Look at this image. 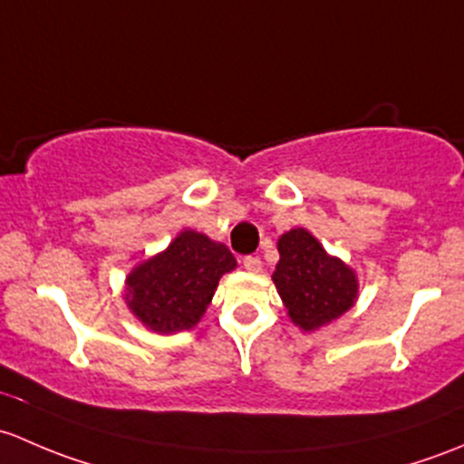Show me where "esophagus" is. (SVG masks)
Segmentation results:
<instances>
[{
  "instance_id": "obj_1",
  "label": "esophagus",
  "mask_w": 464,
  "mask_h": 464,
  "mask_svg": "<svg viewBox=\"0 0 464 464\" xmlns=\"http://www.w3.org/2000/svg\"><path fill=\"white\" fill-rule=\"evenodd\" d=\"M243 267H246L247 272H259L261 270V259H259V256H246V259H243Z\"/></svg>"
}]
</instances>
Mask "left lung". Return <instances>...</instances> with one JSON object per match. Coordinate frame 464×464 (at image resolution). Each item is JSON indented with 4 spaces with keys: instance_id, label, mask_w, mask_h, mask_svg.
Segmentation results:
<instances>
[{
    "instance_id": "obj_1",
    "label": "left lung",
    "mask_w": 464,
    "mask_h": 464,
    "mask_svg": "<svg viewBox=\"0 0 464 464\" xmlns=\"http://www.w3.org/2000/svg\"><path fill=\"white\" fill-rule=\"evenodd\" d=\"M275 281L290 319L304 331H314L346 313L357 297L355 272L328 256L310 232L290 230L279 238Z\"/></svg>"
}]
</instances>
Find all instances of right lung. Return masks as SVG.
<instances>
[{"label": "right lung", "instance_id": "obj_1", "mask_svg": "<svg viewBox=\"0 0 464 464\" xmlns=\"http://www.w3.org/2000/svg\"><path fill=\"white\" fill-rule=\"evenodd\" d=\"M232 252L205 234L180 232L165 252L127 276V304L159 333L188 331L203 317L218 279L234 270Z\"/></svg>", "mask_w": 464, "mask_h": 464}]
</instances>
